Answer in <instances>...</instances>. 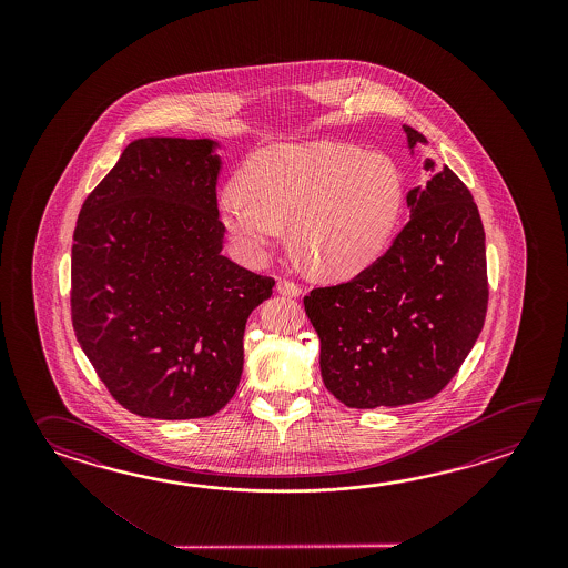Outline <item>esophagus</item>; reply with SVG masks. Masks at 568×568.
<instances>
[{
	"instance_id": "esophagus-1",
	"label": "esophagus",
	"mask_w": 568,
	"mask_h": 568,
	"mask_svg": "<svg viewBox=\"0 0 568 568\" xmlns=\"http://www.w3.org/2000/svg\"><path fill=\"white\" fill-rule=\"evenodd\" d=\"M276 290H278L280 294H284V296H290V298H294V296H298L301 294V288H298V284H294L292 280L280 278L278 284H276Z\"/></svg>"
}]
</instances>
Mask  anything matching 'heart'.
<instances>
[{
	"mask_svg": "<svg viewBox=\"0 0 568 568\" xmlns=\"http://www.w3.org/2000/svg\"><path fill=\"white\" fill-rule=\"evenodd\" d=\"M404 186L379 152L335 142L257 152L219 196V215L245 262L257 264L290 223L294 247L331 278L367 266L398 221Z\"/></svg>",
	"mask_w": 568,
	"mask_h": 568,
	"instance_id": "1",
	"label": "heart"
}]
</instances>
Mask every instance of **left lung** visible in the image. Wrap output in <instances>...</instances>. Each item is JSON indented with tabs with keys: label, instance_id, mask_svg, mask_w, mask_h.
Here are the masks:
<instances>
[{
	"label": "left lung",
	"instance_id": "left-lung-1",
	"mask_svg": "<svg viewBox=\"0 0 568 568\" xmlns=\"http://www.w3.org/2000/svg\"><path fill=\"white\" fill-rule=\"evenodd\" d=\"M404 132L410 148L426 144L410 125ZM406 201L410 219L387 252L349 282L304 296L325 387L349 408L435 398L485 323V231L469 189L445 166Z\"/></svg>",
	"mask_w": 568,
	"mask_h": 568
}]
</instances>
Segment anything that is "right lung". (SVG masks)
<instances>
[{
	"instance_id": "right-lung-1",
	"label": "right lung",
	"mask_w": 568,
	"mask_h": 568,
	"mask_svg": "<svg viewBox=\"0 0 568 568\" xmlns=\"http://www.w3.org/2000/svg\"><path fill=\"white\" fill-rule=\"evenodd\" d=\"M213 148L133 140L74 227V335L109 394L144 418H205L233 398L247 316L276 284L221 255Z\"/></svg>"
}]
</instances>
